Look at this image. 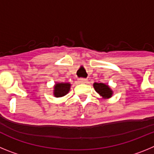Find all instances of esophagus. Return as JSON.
I'll list each match as a JSON object with an SVG mask.
<instances>
[{
    "instance_id": "1",
    "label": "esophagus",
    "mask_w": 154,
    "mask_h": 154,
    "mask_svg": "<svg viewBox=\"0 0 154 154\" xmlns=\"http://www.w3.org/2000/svg\"><path fill=\"white\" fill-rule=\"evenodd\" d=\"M79 83H87L88 82V80L86 79H79Z\"/></svg>"
}]
</instances>
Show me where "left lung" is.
<instances>
[{"mask_svg":"<svg viewBox=\"0 0 154 154\" xmlns=\"http://www.w3.org/2000/svg\"><path fill=\"white\" fill-rule=\"evenodd\" d=\"M93 87L96 92L101 96L102 99H107L112 96L113 91L111 89L109 85H106V84L103 83V82H100V83L95 82L93 83Z\"/></svg>","mask_w":154,"mask_h":154,"instance_id":"obj_1","label":"left lung"}]
</instances>
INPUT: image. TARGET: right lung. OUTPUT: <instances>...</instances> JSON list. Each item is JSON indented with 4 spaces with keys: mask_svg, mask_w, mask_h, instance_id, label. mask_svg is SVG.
<instances>
[{
    "mask_svg": "<svg viewBox=\"0 0 154 154\" xmlns=\"http://www.w3.org/2000/svg\"><path fill=\"white\" fill-rule=\"evenodd\" d=\"M71 84L69 82H56L54 85L53 95L56 98L63 97L70 91Z\"/></svg>",
    "mask_w": 154,
    "mask_h": 154,
    "instance_id": "add662e5",
    "label": "right lung"
}]
</instances>
